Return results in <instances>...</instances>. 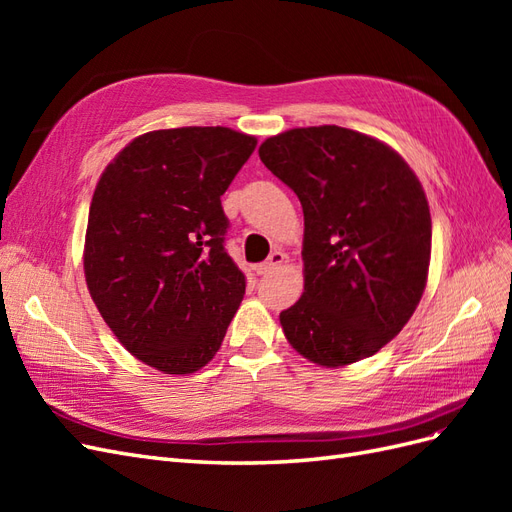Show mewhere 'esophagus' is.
I'll return each instance as SVG.
<instances>
[{"label":"esophagus","mask_w":512,"mask_h":512,"mask_svg":"<svg viewBox=\"0 0 512 512\" xmlns=\"http://www.w3.org/2000/svg\"><path fill=\"white\" fill-rule=\"evenodd\" d=\"M286 262V254L284 252H280V250H275V252H271V256L262 262V265H258L256 267V273L258 275H267V273H273L275 269H280L282 265Z\"/></svg>","instance_id":"34e87169"}]
</instances>
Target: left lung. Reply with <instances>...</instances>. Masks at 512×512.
<instances>
[{"label":"left lung","instance_id":"1","mask_svg":"<svg viewBox=\"0 0 512 512\" xmlns=\"http://www.w3.org/2000/svg\"><path fill=\"white\" fill-rule=\"evenodd\" d=\"M258 156L303 207V294L280 314L288 344L322 367L376 354L425 292L431 215L421 181L393 147L339 126L286 130Z\"/></svg>","mask_w":512,"mask_h":512}]
</instances>
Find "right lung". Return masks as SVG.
<instances>
[{
    "label": "right lung",
    "instance_id": "right-lung-1",
    "mask_svg": "<svg viewBox=\"0 0 512 512\" xmlns=\"http://www.w3.org/2000/svg\"><path fill=\"white\" fill-rule=\"evenodd\" d=\"M254 149L256 136L222 126L153 130L100 175L85 282L119 344L164 374L205 367L243 301L220 196Z\"/></svg>",
    "mask_w": 512,
    "mask_h": 512
}]
</instances>
